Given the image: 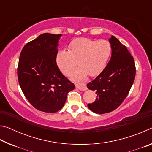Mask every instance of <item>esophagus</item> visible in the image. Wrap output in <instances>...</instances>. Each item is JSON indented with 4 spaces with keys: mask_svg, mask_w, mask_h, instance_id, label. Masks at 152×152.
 Instances as JSON below:
<instances>
[{
    "mask_svg": "<svg viewBox=\"0 0 152 152\" xmlns=\"http://www.w3.org/2000/svg\"><path fill=\"white\" fill-rule=\"evenodd\" d=\"M76 87L80 91H86L87 87L84 83H78L76 84Z\"/></svg>",
    "mask_w": 152,
    "mask_h": 152,
    "instance_id": "obj_1",
    "label": "esophagus"
}]
</instances>
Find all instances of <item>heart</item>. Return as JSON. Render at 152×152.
<instances>
[{
	"mask_svg": "<svg viewBox=\"0 0 152 152\" xmlns=\"http://www.w3.org/2000/svg\"><path fill=\"white\" fill-rule=\"evenodd\" d=\"M111 52V45L106 40H94L80 37L72 41L68 50L61 49L56 56V64L64 75L70 74L73 81L85 78L87 74L91 76L99 75L104 70ZM77 62H76V61Z\"/></svg>",
	"mask_w": 152,
	"mask_h": 152,
	"instance_id": "b5f03b06",
	"label": "heart"
}]
</instances>
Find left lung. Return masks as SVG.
<instances>
[{
	"label": "left lung",
	"mask_w": 152,
	"mask_h": 152,
	"mask_svg": "<svg viewBox=\"0 0 152 152\" xmlns=\"http://www.w3.org/2000/svg\"><path fill=\"white\" fill-rule=\"evenodd\" d=\"M111 58L103 71L87 87L96 91L97 98L88 104V109L96 114L111 112L124 101L133 85L135 76V66L132 56L119 39L112 35Z\"/></svg>",
	"instance_id": "8db88e82"
}]
</instances>
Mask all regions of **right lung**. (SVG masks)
<instances>
[{"mask_svg": "<svg viewBox=\"0 0 152 152\" xmlns=\"http://www.w3.org/2000/svg\"><path fill=\"white\" fill-rule=\"evenodd\" d=\"M61 36L45 33L27 43L20 52L17 68L19 85L28 101L48 113L60 110L68 92L75 88L56 64Z\"/></svg>", "mask_w": 152, "mask_h": 152, "instance_id": "right-lung-1", "label": "right lung"}]
</instances>
